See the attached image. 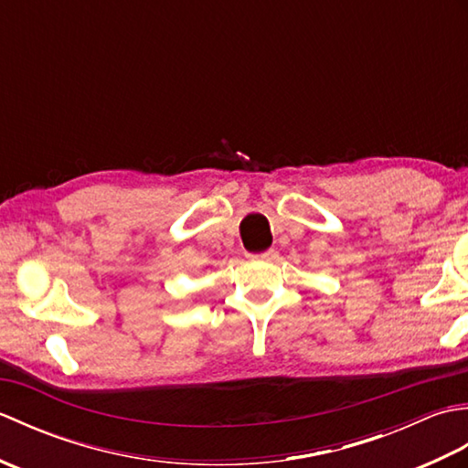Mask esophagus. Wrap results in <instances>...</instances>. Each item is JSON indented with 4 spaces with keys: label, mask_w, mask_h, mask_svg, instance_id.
<instances>
[{
    "label": "esophagus",
    "mask_w": 468,
    "mask_h": 468,
    "mask_svg": "<svg viewBox=\"0 0 468 468\" xmlns=\"http://www.w3.org/2000/svg\"><path fill=\"white\" fill-rule=\"evenodd\" d=\"M250 257V260H261V261H271L273 257H275V251L273 250H267V251H263V253H250L247 255Z\"/></svg>",
    "instance_id": "34e87169"
}]
</instances>
